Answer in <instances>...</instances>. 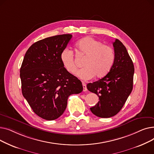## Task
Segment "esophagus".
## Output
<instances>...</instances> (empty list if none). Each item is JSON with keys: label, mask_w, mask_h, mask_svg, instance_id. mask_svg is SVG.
<instances>
[{"label": "esophagus", "mask_w": 154, "mask_h": 154, "mask_svg": "<svg viewBox=\"0 0 154 154\" xmlns=\"http://www.w3.org/2000/svg\"><path fill=\"white\" fill-rule=\"evenodd\" d=\"M82 85H83V91H84V92H86V91H87L86 84L84 83V82H82Z\"/></svg>", "instance_id": "1"}]
</instances>
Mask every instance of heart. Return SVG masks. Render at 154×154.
<instances>
[{
  "label": "heart",
  "mask_w": 154,
  "mask_h": 154,
  "mask_svg": "<svg viewBox=\"0 0 154 154\" xmlns=\"http://www.w3.org/2000/svg\"><path fill=\"white\" fill-rule=\"evenodd\" d=\"M79 53L86 56L83 67L77 72V75L83 80H89L95 75L97 78L106 76L112 67L115 60V53L113 48L91 37L79 40L76 43ZM63 67L71 74H74L77 66L73 52L65 48L60 55Z\"/></svg>",
  "instance_id": "1"
}]
</instances>
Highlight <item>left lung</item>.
<instances>
[{"label":"left lung","instance_id":"obj_1","mask_svg":"<svg viewBox=\"0 0 154 154\" xmlns=\"http://www.w3.org/2000/svg\"><path fill=\"white\" fill-rule=\"evenodd\" d=\"M115 60L108 74L103 78L87 85L99 101L91 108V112L101 118L116 116L122 109L133 88L134 66L125 47L119 40L113 42Z\"/></svg>","mask_w":154,"mask_h":154}]
</instances>
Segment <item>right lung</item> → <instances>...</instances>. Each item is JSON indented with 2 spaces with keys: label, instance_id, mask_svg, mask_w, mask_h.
Segmentation results:
<instances>
[{
  "label": "right lung",
  "instance_id": "add662e5",
  "mask_svg": "<svg viewBox=\"0 0 154 154\" xmlns=\"http://www.w3.org/2000/svg\"><path fill=\"white\" fill-rule=\"evenodd\" d=\"M72 37L58 35L35 42L20 67L22 95L35 114L47 120L62 116L69 97L83 91L81 81L66 70L60 59Z\"/></svg>",
  "mask_w": 154,
  "mask_h": 154
}]
</instances>
